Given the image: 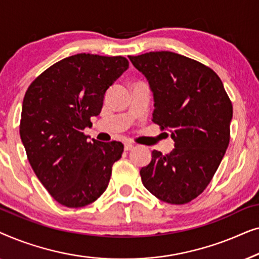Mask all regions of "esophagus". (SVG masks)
Listing matches in <instances>:
<instances>
[{
	"mask_svg": "<svg viewBox=\"0 0 259 259\" xmlns=\"http://www.w3.org/2000/svg\"><path fill=\"white\" fill-rule=\"evenodd\" d=\"M134 147L133 144L131 143H125V151H131Z\"/></svg>",
	"mask_w": 259,
	"mask_h": 259,
	"instance_id": "34e87169",
	"label": "esophagus"
}]
</instances>
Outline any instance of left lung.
I'll list each match as a JSON object with an SVG mask.
<instances>
[{"label": "left lung", "mask_w": 259, "mask_h": 259, "mask_svg": "<svg viewBox=\"0 0 259 259\" xmlns=\"http://www.w3.org/2000/svg\"><path fill=\"white\" fill-rule=\"evenodd\" d=\"M153 93L152 121L167 127L175 148L152 151L144 186L168 204H186L210 184L230 141L232 104L213 70L172 52L128 56Z\"/></svg>", "instance_id": "1"}]
</instances>
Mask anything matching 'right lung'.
<instances>
[{
    "mask_svg": "<svg viewBox=\"0 0 259 259\" xmlns=\"http://www.w3.org/2000/svg\"><path fill=\"white\" fill-rule=\"evenodd\" d=\"M128 68L122 56L76 54L56 62L26 92L20 137L31 167L63 206L82 207L107 189L119 141H88L83 130L100 114L105 94Z\"/></svg>",
    "mask_w": 259,
    "mask_h": 259,
    "instance_id": "obj_1",
    "label": "right lung"
}]
</instances>
